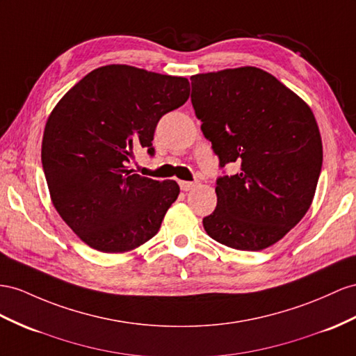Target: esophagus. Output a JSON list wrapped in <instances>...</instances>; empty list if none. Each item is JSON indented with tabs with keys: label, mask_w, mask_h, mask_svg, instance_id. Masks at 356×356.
<instances>
[{
	"label": "esophagus",
	"mask_w": 356,
	"mask_h": 356,
	"mask_svg": "<svg viewBox=\"0 0 356 356\" xmlns=\"http://www.w3.org/2000/svg\"><path fill=\"white\" fill-rule=\"evenodd\" d=\"M197 186V181H180V189L185 191V193H188V191L194 189Z\"/></svg>",
	"instance_id": "esophagus-1"
}]
</instances>
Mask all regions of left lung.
Instances as JSON below:
<instances>
[{"instance_id":"8db88e82","label":"left lung","mask_w":356,"mask_h":356,"mask_svg":"<svg viewBox=\"0 0 356 356\" xmlns=\"http://www.w3.org/2000/svg\"><path fill=\"white\" fill-rule=\"evenodd\" d=\"M191 100L220 165L239 171L216 180L218 203L203 220L225 247L260 251L302 220L313 203L323 149L312 108L259 67L191 76Z\"/></svg>"}]
</instances>
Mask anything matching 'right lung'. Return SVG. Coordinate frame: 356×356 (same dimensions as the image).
Segmentation results:
<instances>
[{
	"mask_svg": "<svg viewBox=\"0 0 356 356\" xmlns=\"http://www.w3.org/2000/svg\"><path fill=\"white\" fill-rule=\"evenodd\" d=\"M188 97L184 76L108 65L91 70L52 109L42 140L51 202L90 248L127 252L159 232L179 185L126 165L136 149L153 154L159 118Z\"/></svg>",
	"mask_w": 356,
	"mask_h": 356,
	"instance_id": "obj_1",
	"label": "right lung"
}]
</instances>
